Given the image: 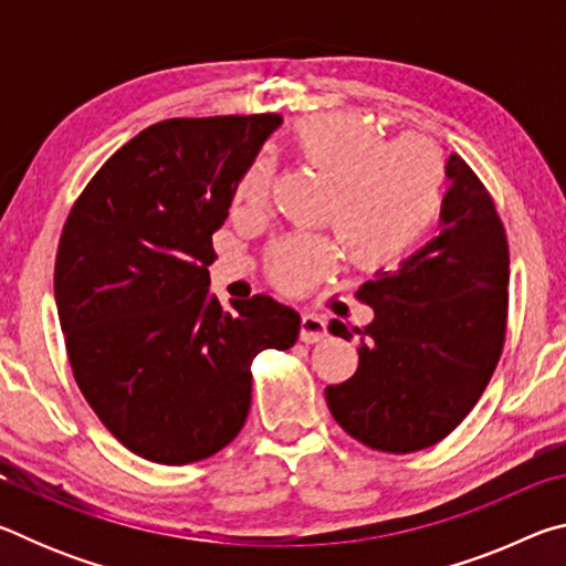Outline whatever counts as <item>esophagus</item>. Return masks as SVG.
Listing matches in <instances>:
<instances>
[{"label": "esophagus", "mask_w": 566, "mask_h": 566, "mask_svg": "<svg viewBox=\"0 0 566 566\" xmlns=\"http://www.w3.org/2000/svg\"><path fill=\"white\" fill-rule=\"evenodd\" d=\"M300 339L304 344H317L327 339V322L322 317H314V314H304L300 322Z\"/></svg>", "instance_id": "obj_1"}]
</instances>
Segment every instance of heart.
Segmentation results:
<instances>
[{
    "label": "heart",
    "mask_w": 566,
    "mask_h": 566,
    "mask_svg": "<svg viewBox=\"0 0 566 566\" xmlns=\"http://www.w3.org/2000/svg\"><path fill=\"white\" fill-rule=\"evenodd\" d=\"M294 149L334 181L329 219L352 264L379 270L417 244L444 205L447 161L424 139L389 142L352 114H314L294 124ZM272 187L270 161L256 159L237 179L232 205L256 212ZM327 234H290L266 252V276L282 292H304L337 264Z\"/></svg>",
    "instance_id": "obj_1"
}]
</instances>
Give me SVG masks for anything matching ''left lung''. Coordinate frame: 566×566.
<instances>
[{
    "label": "left lung",
    "instance_id": "8db88e82",
    "mask_svg": "<svg viewBox=\"0 0 566 566\" xmlns=\"http://www.w3.org/2000/svg\"><path fill=\"white\" fill-rule=\"evenodd\" d=\"M452 179L442 232L395 272H377L357 300L375 310L354 377L327 387L337 424L377 452L409 454L454 432L502 357L510 310V247L490 191L467 161ZM332 334L349 339L339 319Z\"/></svg>",
    "mask_w": 566,
    "mask_h": 566
}]
</instances>
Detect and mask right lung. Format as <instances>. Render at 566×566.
Listing matches in <instances>:
<instances>
[{
    "instance_id": "obj_1",
    "label": "right lung",
    "mask_w": 566,
    "mask_h": 566,
    "mask_svg": "<svg viewBox=\"0 0 566 566\" xmlns=\"http://www.w3.org/2000/svg\"><path fill=\"white\" fill-rule=\"evenodd\" d=\"M280 114L165 119L104 161L66 217L54 296L84 399L129 452L191 464L252 405V361L290 349L300 314L209 294L212 234Z\"/></svg>"
}]
</instances>
